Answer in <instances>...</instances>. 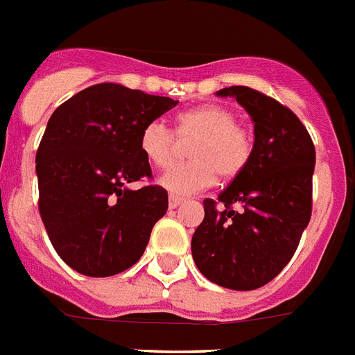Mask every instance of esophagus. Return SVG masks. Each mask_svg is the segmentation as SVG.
Masks as SVG:
<instances>
[{
	"instance_id": "obj_1",
	"label": "esophagus",
	"mask_w": 355,
	"mask_h": 355,
	"mask_svg": "<svg viewBox=\"0 0 355 355\" xmlns=\"http://www.w3.org/2000/svg\"><path fill=\"white\" fill-rule=\"evenodd\" d=\"M181 202H183V198H181V196H174V193H172L171 198H168V207L171 208H178Z\"/></svg>"
}]
</instances>
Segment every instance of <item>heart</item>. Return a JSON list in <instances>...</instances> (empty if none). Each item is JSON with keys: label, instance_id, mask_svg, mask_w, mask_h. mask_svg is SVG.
Returning a JSON list of instances; mask_svg holds the SVG:
<instances>
[{"label": "heart", "instance_id": "obj_1", "mask_svg": "<svg viewBox=\"0 0 355 355\" xmlns=\"http://www.w3.org/2000/svg\"><path fill=\"white\" fill-rule=\"evenodd\" d=\"M190 142L189 162L171 166L162 175L163 189L184 196L207 189L215 180L237 178L253 154V138L246 127L237 123V113L220 104H202L181 111L175 116L174 132L165 123L148 122L141 129L140 150L156 168L174 162L180 144Z\"/></svg>", "mask_w": 355, "mask_h": 355}]
</instances>
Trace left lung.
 Here are the masks:
<instances>
[{
  "mask_svg": "<svg viewBox=\"0 0 355 355\" xmlns=\"http://www.w3.org/2000/svg\"><path fill=\"white\" fill-rule=\"evenodd\" d=\"M235 96L255 123L246 168L205 199V219L192 235V257L210 282L235 291L266 286L289 264L313 214L316 150L305 125L278 100L246 86Z\"/></svg>",
  "mask_w": 355,
  "mask_h": 355,
  "instance_id": "left-lung-1",
  "label": "left lung"
}]
</instances>
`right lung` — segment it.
<instances>
[{
  "label": "right lung",
  "mask_w": 355,
  "mask_h": 355,
  "mask_svg": "<svg viewBox=\"0 0 355 355\" xmlns=\"http://www.w3.org/2000/svg\"><path fill=\"white\" fill-rule=\"evenodd\" d=\"M168 96L122 84H95L53 111L35 154L39 214L51 246L86 277L135 266L168 208L140 150L141 129L175 107Z\"/></svg>",
  "instance_id": "1"
}]
</instances>
